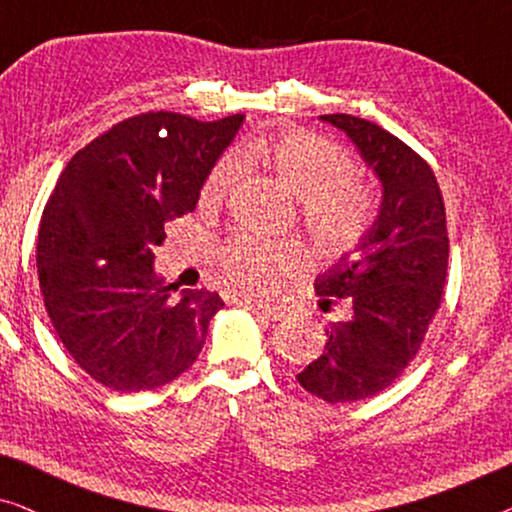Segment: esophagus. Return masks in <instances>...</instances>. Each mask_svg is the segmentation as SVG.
Wrapping results in <instances>:
<instances>
[{
    "label": "esophagus",
    "mask_w": 512,
    "mask_h": 512,
    "mask_svg": "<svg viewBox=\"0 0 512 512\" xmlns=\"http://www.w3.org/2000/svg\"><path fill=\"white\" fill-rule=\"evenodd\" d=\"M240 305L244 307V310L254 312V314H258V317H263L268 321H277V319L284 317V310H282V307H277V305H263V303H256V300H249V298L240 300Z\"/></svg>",
    "instance_id": "1"
}]
</instances>
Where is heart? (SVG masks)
Returning a JSON list of instances; mask_svg holds the SVG:
<instances>
[{
    "instance_id": "b5f03b06",
    "label": "heart",
    "mask_w": 512,
    "mask_h": 512,
    "mask_svg": "<svg viewBox=\"0 0 512 512\" xmlns=\"http://www.w3.org/2000/svg\"><path fill=\"white\" fill-rule=\"evenodd\" d=\"M247 160H261L296 195L303 226L326 254H345L368 230L373 195L352 174V160L340 146L305 130L244 144L237 156L226 153L216 160L200 188L202 205H221ZM219 263L235 286L265 296L305 268V254L296 242L237 237L221 249Z\"/></svg>"
}]
</instances>
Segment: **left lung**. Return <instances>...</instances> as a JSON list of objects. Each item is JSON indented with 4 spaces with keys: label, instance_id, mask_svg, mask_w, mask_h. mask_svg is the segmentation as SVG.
<instances>
[{
    "label": "left lung",
    "instance_id": "left-lung-1",
    "mask_svg": "<svg viewBox=\"0 0 512 512\" xmlns=\"http://www.w3.org/2000/svg\"><path fill=\"white\" fill-rule=\"evenodd\" d=\"M321 121L352 139L382 184L373 226L314 282L321 310L340 298L349 317L326 328L324 352L296 375L326 403H352L387 389L417 356L443 298L450 240L436 174L419 153L366 118Z\"/></svg>",
    "mask_w": 512,
    "mask_h": 512
}]
</instances>
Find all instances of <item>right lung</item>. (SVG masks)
Masks as SVG:
<instances>
[{"label":"right lung","instance_id":"obj_1","mask_svg":"<svg viewBox=\"0 0 512 512\" xmlns=\"http://www.w3.org/2000/svg\"><path fill=\"white\" fill-rule=\"evenodd\" d=\"M242 114L202 123L172 111L125 118L74 153L39 223L37 268L51 324L95 382L135 394L198 359L219 293L163 282L153 249L193 212Z\"/></svg>","mask_w":512,"mask_h":512}]
</instances>
